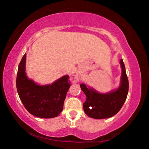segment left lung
Returning <instances> with one entry per match:
<instances>
[{
  "label": "left lung",
  "instance_id": "obj_1",
  "mask_svg": "<svg viewBox=\"0 0 149 149\" xmlns=\"http://www.w3.org/2000/svg\"><path fill=\"white\" fill-rule=\"evenodd\" d=\"M120 64L122 73L120 85L118 89L102 94L91 88H87L84 84L80 85L87 97L83 107L88 116L95 119L108 118L116 114L122 108L127 96L129 81L122 59L120 60Z\"/></svg>",
  "mask_w": 149,
  "mask_h": 149
}]
</instances>
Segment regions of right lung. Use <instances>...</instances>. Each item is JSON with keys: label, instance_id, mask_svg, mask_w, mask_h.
<instances>
[{"label": "right lung", "instance_id": "obj_1", "mask_svg": "<svg viewBox=\"0 0 149 149\" xmlns=\"http://www.w3.org/2000/svg\"><path fill=\"white\" fill-rule=\"evenodd\" d=\"M26 54L19 62L16 77L19 97L26 110L36 117H56L63 110L64 100L70 87L69 75L60 78L51 85H38L26 74Z\"/></svg>", "mask_w": 149, "mask_h": 149}]
</instances>
